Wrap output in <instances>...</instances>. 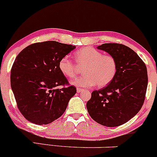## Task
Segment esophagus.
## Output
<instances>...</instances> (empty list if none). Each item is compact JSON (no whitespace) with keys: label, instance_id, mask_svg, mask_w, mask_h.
Masks as SVG:
<instances>
[{"label":"esophagus","instance_id":"esophagus-1","mask_svg":"<svg viewBox=\"0 0 157 157\" xmlns=\"http://www.w3.org/2000/svg\"><path fill=\"white\" fill-rule=\"evenodd\" d=\"M82 91H83V89H79V88H77V93L82 92Z\"/></svg>","mask_w":157,"mask_h":157}]
</instances>
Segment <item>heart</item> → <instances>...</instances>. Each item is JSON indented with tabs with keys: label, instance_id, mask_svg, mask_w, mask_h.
<instances>
[{
	"label": "heart",
	"instance_id": "1",
	"mask_svg": "<svg viewBox=\"0 0 157 157\" xmlns=\"http://www.w3.org/2000/svg\"><path fill=\"white\" fill-rule=\"evenodd\" d=\"M78 65H85L82 70L84 75L75 79L71 83L78 87H92L97 84L100 88L108 86L117 74L116 60L111 55H103L101 51L91 47L82 48L75 53ZM58 68L62 74L68 78H74L77 68L69 56H65L59 59Z\"/></svg>",
	"mask_w": 157,
	"mask_h": 157
}]
</instances>
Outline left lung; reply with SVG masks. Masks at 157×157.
<instances>
[{
	"mask_svg": "<svg viewBox=\"0 0 157 157\" xmlns=\"http://www.w3.org/2000/svg\"><path fill=\"white\" fill-rule=\"evenodd\" d=\"M113 56L118 69L107 86L94 90L86 108L93 120L106 127H118L133 118L144 104L147 87L146 65L135 51L118 43L98 46Z\"/></svg>",
	"mask_w": 157,
	"mask_h": 157,
	"instance_id": "obj_1",
	"label": "left lung"
}]
</instances>
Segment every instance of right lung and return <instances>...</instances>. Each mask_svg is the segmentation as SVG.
<instances>
[{"instance_id": "right-lung-1", "label": "right lung", "mask_w": 157, "mask_h": 157, "mask_svg": "<svg viewBox=\"0 0 157 157\" xmlns=\"http://www.w3.org/2000/svg\"><path fill=\"white\" fill-rule=\"evenodd\" d=\"M75 46L56 41L37 42L22 50L11 69L10 82L17 106L27 120L48 124L65 113L77 92L58 68L59 59Z\"/></svg>"}]
</instances>
